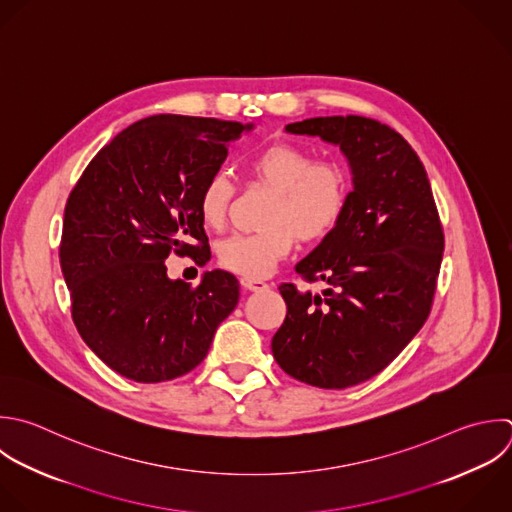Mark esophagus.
I'll use <instances>...</instances> for the list:
<instances>
[{"mask_svg":"<svg viewBox=\"0 0 512 512\" xmlns=\"http://www.w3.org/2000/svg\"><path fill=\"white\" fill-rule=\"evenodd\" d=\"M240 284L250 290V292H262L268 288V282L260 280V278H240Z\"/></svg>","mask_w":512,"mask_h":512,"instance_id":"obj_1","label":"esophagus"}]
</instances>
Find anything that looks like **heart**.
<instances>
[{
  "label": "heart",
  "instance_id": "1",
  "mask_svg": "<svg viewBox=\"0 0 512 512\" xmlns=\"http://www.w3.org/2000/svg\"><path fill=\"white\" fill-rule=\"evenodd\" d=\"M250 182L274 192L264 226L254 234H234L220 242L218 262L242 278H262L284 260L296 240L316 244L340 224L348 204V172L336 160H316L302 146L276 142L258 150L246 164ZM234 186L224 172L200 186L196 210L202 224L220 232L226 226Z\"/></svg>",
  "mask_w": 512,
  "mask_h": 512
}]
</instances>
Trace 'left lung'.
I'll return each mask as SVG.
<instances>
[{"label": "left lung", "instance_id": "left-lung-1", "mask_svg": "<svg viewBox=\"0 0 512 512\" xmlns=\"http://www.w3.org/2000/svg\"><path fill=\"white\" fill-rule=\"evenodd\" d=\"M346 154L354 190L338 228L296 264L320 294L280 284L286 318L272 354L292 378L340 390L384 370L426 322L444 232L426 170L390 126L364 116L288 124Z\"/></svg>", "mask_w": 512, "mask_h": 512}]
</instances>
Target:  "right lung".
Here are the masks:
<instances>
[{
	"label": "right lung",
	"mask_w": 512,
	"mask_h": 512,
	"mask_svg": "<svg viewBox=\"0 0 512 512\" xmlns=\"http://www.w3.org/2000/svg\"><path fill=\"white\" fill-rule=\"evenodd\" d=\"M240 122L160 114L144 118L88 164L70 192L60 266L72 320L114 372L144 384L194 370L236 308V276L212 270L192 286L164 260L210 258L196 200L218 172Z\"/></svg>",
	"instance_id": "1"
}]
</instances>
